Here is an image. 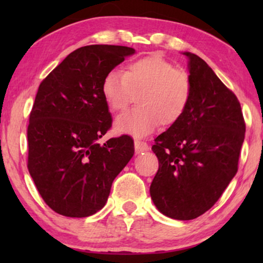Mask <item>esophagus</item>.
Instances as JSON below:
<instances>
[{"label": "esophagus", "instance_id": "1", "mask_svg": "<svg viewBox=\"0 0 263 263\" xmlns=\"http://www.w3.org/2000/svg\"><path fill=\"white\" fill-rule=\"evenodd\" d=\"M134 146H135V152H136V153L145 152V151L148 149V145H147L146 142L140 141V140H135V141H134Z\"/></svg>", "mask_w": 263, "mask_h": 263}]
</instances>
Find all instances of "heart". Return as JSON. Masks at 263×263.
<instances>
[{
  "mask_svg": "<svg viewBox=\"0 0 263 263\" xmlns=\"http://www.w3.org/2000/svg\"><path fill=\"white\" fill-rule=\"evenodd\" d=\"M192 86L184 71L158 55L133 60L124 73L110 70L102 81V96L111 111H123L138 95V106L116 120L121 134L141 138L163 125H172L189 104Z\"/></svg>",
  "mask_w": 263,
  "mask_h": 263,
  "instance_id": "obj_1",
  "label": "heart"
}]
</instances>
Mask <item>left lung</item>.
Instances as JSON below:
<instances>
[{
	"label": "left lung",
	"mask_w": 263,
	"mask_h": 263,
	"mask_svg": "<svg viewBox=\"0 0 263 263\" xmlns=\"http://www.w3.org/2000/svg\"><path fill=\"white\" fill-rule=\"evenodd\" d=\"M183 55L189 60V104L154 140L159 168L149 193L160 213L192 220L217 202L237 174L246 123L237 97L212 68L195 53Z\"/></svg>",
	"instance_id": "obj_1"
}]
</instances>
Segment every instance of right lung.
I'll return each instance as SVG.
<instances>
[{"label": "right lung", "mask_w": 263, "mask_h": 263, "mask_svg": "<svg viewBox=\"0 0 263 263\" xmlns=\"http://www.w3.org/2000/svg\"><path fill=\"white\" fill-rule=\"evenodd\" d=\"M134 53L121 45L82 46L39 85L27 128V167L56 213L85 218L102 210L114 179L134 156L128 135L98 143L112 123L102 81Z\"/></svg>", "instance_id": "obj_1"}]
</instances>
